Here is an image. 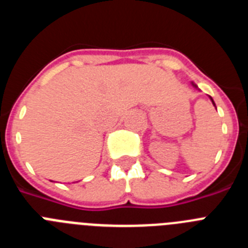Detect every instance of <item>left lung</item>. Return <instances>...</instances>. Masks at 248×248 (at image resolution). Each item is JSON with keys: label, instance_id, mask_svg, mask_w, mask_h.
Instances as JSON below:
<instances>
[{"label": "left lung", "instance_id": "left-lung-1", "mask_svg": "<svg viewBox=\"0 0 248 248\" xmlns=\"http://www.w3.org/2000/svg\"><path fill=\"white\" fill-rule=\"evenodd\" d=\"M211 100H212V98H211ZM212 103H214V100H212ZM214 105H215V103H214Z\"/></svg>", "mask_w": 248, "mask_h": 248}]
</instances>
